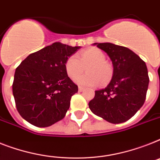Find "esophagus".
Listing matches in <instances>:
<instances>
[{
    "label": "esophagus",
    "instance_id": "1",
    "mask_svg": "<svg viewBox=\"0 0 160 160\" xmlns=\"http://www.w3.org/2000/svg\"><path fill=\"white\" fill-rule=\"evenodd\" d=\"M84 89V87H81V86L78 87V90H79V92H82Z\"/></svg>",
    "mask_w": 160,
    "mask_h": 160
}]
</instances>
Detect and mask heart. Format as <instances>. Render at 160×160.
Instances as JSON below:
<instances>
[{
  "instance_id": "1",
  "label": "heart",
  "mask_w": 160,
  "mask_h": 160,
  "mask_svg": "<svg viewBox=\"0 0 160 160\" xmlns=\"http://www.w3.org/2000/svg\"><path fill=\"white\" fill-rule=\"evenodd\" d=\"M87 67V74L78 78ZM65 71L71 80L84 86H101L107 85L113 77L112 65L106 61V55L100 49L90 48L78 55H71L65 62Z\"/></svg>"
}]
</instances>
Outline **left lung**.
I'll use <instances>...</instances> for the list:
<instances>
[{
  "label": "left lung",
  "instance_id": "1",
  "mask_svg": "<svg viewBox=\"0 0 160 160\" xmlns=\"http://www.w3.org/2000/svg\"><path fill=\"white\" fill-rule=\"evenodd\" d=\"M104 51L113 65V77L105 89L95 91L89 107L108 122L129 120L145 102L149 85L145 62L129 48L110 42L94 43Z\"/></svg>",
  "mask_w": 160,
  "mask_h": 160
}]
</instances>
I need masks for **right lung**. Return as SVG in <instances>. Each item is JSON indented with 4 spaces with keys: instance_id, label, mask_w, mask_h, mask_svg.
Listing matches in <instances>:
<instances>
[{
    "instance_id": "1",
    "label": "right lung",
    "mask_w": 160,
    "mask_h": 160,
    "mask_svg": "<svg viewBox=\"0 0 160 160\" xmlns=\"http://www.w3.org/2000/svg\"><path fill=\"white\" fill-rule=\"evenodd\" d=\"M80 47L54 42L31 53L17 67L13 95L20 116L38 127L64 118L78 86L68 77L65 62Z\"/></svg>"
}]
</instances>
